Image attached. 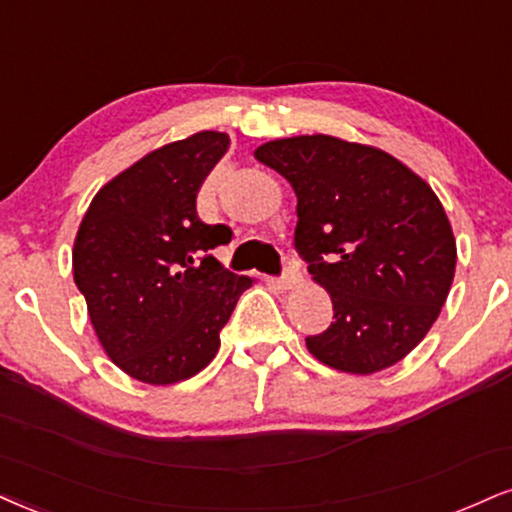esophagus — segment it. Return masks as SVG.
Returning <instances> with one entry per match:
<instances>
[{
	"label": "esophagus",
	"instance_id": "obj_1",
	"mask_svg": "<svg viewBox=\"0 0 512 512\" xmlns=\"http://www.w3.org/2000/svg\"><path fill=\"white\" fill-rule=\"evenodd\" d=\"M300 283H303V276H300L298 269L293 267V264H288L286 272H283L279 286L283 288V291H293V288H298Z\"/></svg>",
	"mask_w": 512,
	"mask_h": 512
}]
</instances>
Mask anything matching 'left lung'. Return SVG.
<instances>
[{
	"mask_svg": "<svg viewBox=\"0 0 512 512\" xmlns=\"http://www.w3.org/2000/svg\"><path fill=\"white\" fill-rule=\"evenodd\" d=\"M255 159L293 186L295 248L334 305L307 350L362 377L396 365L441 315L458 262L432 186L379 147L324 133L269 140Z\"/></svg>",
	"mask_w": 512,
	"mask_h": 512,
	"instance_id": "8db88e82",
	"label": "left lung"
}]
</instances>
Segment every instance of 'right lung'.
<instances>
[{"mask_svg": "<svg viewBox=\"0 0 512 512\" xmlns=\"http://www.w3.org/2000/svg\"><path fill=\"white\" fill-rule=\"evenodd\" d=\"M231 138L200 131L147 152L92 197L73 240V281L104 353L143 384L169 386L214 360L250 276L209 250L231 229L197 217V193Z\"/></svg>", "mask_w": 512, "mask_h": 512, "instance_id": "1", "label": "right lung"}]
</instances>
